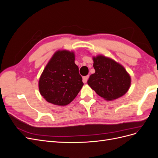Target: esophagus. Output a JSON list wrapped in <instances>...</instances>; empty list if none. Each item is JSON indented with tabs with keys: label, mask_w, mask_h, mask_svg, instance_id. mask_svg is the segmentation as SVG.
Listing matches in <instances>:
<instances>
[{
	"label": "esophagus",
	"mask_w": 158,
	"mask_h": 158,
	"mask_svg": "<svg viewBox=\"0 0 158 158\" xmlns=\"http://www.w3.org/2000/svg\"><path fill=\"white\" fill-rule=\"evenodd\" d=\"M89 78V76H84L83 77V79H82V81L84 83H86L87 82V80Z\"/></svg>",
	"instance_id": "obj_1"
}]
</instances>
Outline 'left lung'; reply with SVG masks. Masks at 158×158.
<instances>
[{"instance_id":"8db88e82","label":"left lung","mask_w":158,"mask_h":158,"mask_svg":"<svg viewBox=\"0 0 158 158\" xmlns=\"http://www.w3.org/2000/svg\"><path fill=\"white\" fill-rule=\"evenodd\" d=\"M95 73L88 84L98 95L107 101L122 97L131 87V78L125 67L114 60L102 55L92 57Z\"/></svg>"}]
</instances>
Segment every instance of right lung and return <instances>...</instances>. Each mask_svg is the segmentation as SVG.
Masks as SVG:
<instances>
[{"instance_id":"1","label":"right lung","mask_w":158,"mask_h":158,"mask_svg":"<svg viewBox=\"0 0 158 158\" xmlns=\"http://www.w3.org/2000/svg\"><path fill=\"white\" fill-rule=\"evenodd\" d=\"M75 54L68 50L56 51L49 60L39 80V90L47 102L64 106L73 102L84 85Z\"/></svg>"}]
</instances>
